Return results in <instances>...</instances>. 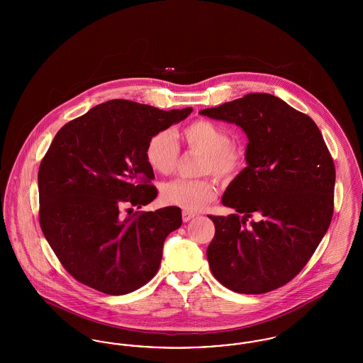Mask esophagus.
Returning a JSON list of instances; mask_svg holds the SVG:
<instances>
[{
    "mask_svg": "<svg viewBox=\"0 0 363 363\" xmlns=\"http://www.w3.org/2000/svg\"><path fill=\"white\" fill-rule=\"evenodd\" d=\"M194 216H196V213H193V212H189V211H182V220H184L185 223L191 220Z\"/></svg>",
    "mask_w": 363,
    "mask_h": 363,
    "instance_id": "1",
    "label": "esophagus"
}]
</instances>
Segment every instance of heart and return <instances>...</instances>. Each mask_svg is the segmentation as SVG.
I'll return each mask as SVG.
<instances>
[{
  "label": "heart",
  "mask_w": 363,
  "mask_h": 363,
  "mask_svg": "<svg viewBox=\"0 0 363 363\" xmlns=\"http://www.w3.org/2000/svg\"><path fill=\"white\" fill-rule=\"evenodd\" d=\"M181 138L190 151L201 152L204 157L199 164V175L212 174L228 182L241 174L246 164V148L238 141H231L223 126L209 120H196L181 130ZM181 148L170 130H160L148 140L145 159L152 170L162 175L174 173L179 162ZM215 184L207 179H174L166 182L162 190V201L167 206L197 212L216 199Z\"/></svg>",
  "instance_id": "obj_1"
}]
</instances>
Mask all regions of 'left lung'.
Instances as JSON below:
<instances>
[{"label":"left lung","instance_id":"left-lung-1","mask_svg":"<svg viewBox=\"0 0 363 363\" xmlns=\"http://www.w3.org/2000/svg\"><path fill=\"white\" fill-rule=\"evenodd\" d=\"M200 114L235 123L249 138L247 167L222 199L237 213L209 215L211 272L235 293L277 290L302 271L330 225L336 173L328 147L309 116L271 94Z\"/></svg>","mask_w":363,"mask_h":363}]
</instances>
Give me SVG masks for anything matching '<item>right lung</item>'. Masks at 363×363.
I'll return each mask as SVG.
<instances>
[{"instance_id": "add662e5", "label": "right lung", "mask_w": 363, "mask_h": 363, "mask_svg": "<svg viewBox=\"0 0 363 363\" xmlns=\"http://www.w3.org/2000/svg\"><path fill=\"white\" fill-rule=\"evenodd\" d=\"M191 110L164 111L114 99L57 132L38 172L39 223L77 281L123 295L155 277L166 237L182 225L181 209L138 211L129 216L122 209L155 200L147 143Z\"/></svg>"}]
</instances>
